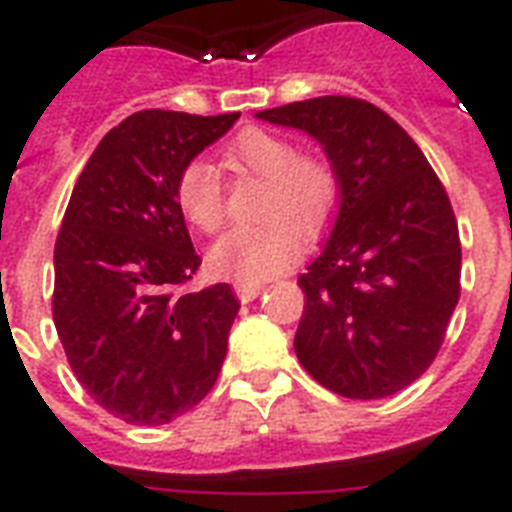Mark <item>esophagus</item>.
Segmentation results:
<instances>
[{"mask_svg": "<svg viewBox=\"0 0 512 512\" xmlns=\"http://www.w3.org/2000/svg\"><path fill=\"white\" fill-rule=\"evenodd\" d=\"M233 289H236V297H239L241 303H252L257 295H260V284H255V281H236L233 284Z\"/></svg>", "mask_w": 512, "mask_h": 512, "instance_id": "esophagus-1", "label": "esophagus"}]
</instances>
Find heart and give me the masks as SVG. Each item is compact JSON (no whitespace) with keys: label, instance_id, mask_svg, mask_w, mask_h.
<instances>
[{"label":"heart","instance_id":"obj_1","mask_svg":"<svg viewBox=\"0 0 512 512\" xmlns=\"http://www.w3.org/2000/svg\"><path fill=\"white\" fill-rule=\"evenodd\" d=\"M223 164L233 175L263 180L257 217L263 223L225 233L209 249V268L236 281H265L287 271L300 255V233L319 239L335 220L342 177L324 154H300L295 140L263 127H247L225 146ZM172 196L180 215L201 233L225 223V196L212 164L191 159L175 175Z\"/></svg>","mask_w":512,"mask_h":512}]
</instances>
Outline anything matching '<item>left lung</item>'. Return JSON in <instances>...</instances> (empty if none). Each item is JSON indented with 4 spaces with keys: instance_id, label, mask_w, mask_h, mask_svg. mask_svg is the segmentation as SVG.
<instances>
[{
    "instance_id": "1",
    "label": "left lung",
    "mask_w": 512,
    "mask_h": 512,
    "mask_svg": "<svg viewBox=\"0 0 512 512\" xmlns=\"http://www.w3.org/2000/svg\"><path fill=\"white\" fill-rule=\"evenodd\" d=\"M257 116L313 135L342 177L335 231L297 279V358L337 396H393L433 364L460 300V231L446 188L369 100L327 95Z\"/></svg>"
}]
</instances>
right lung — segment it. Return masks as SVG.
Wrapping results in <instances>:
<instances>
[{
	"label": "right lung",
	"mask_w": 512,
	"mask_h": 512,
	"mask_svg": "<svg viewBox=\"0 0 512 512\" xmlns=\"http://www.w3.org/2000/svg\"><path fill=\"white\" fill-rule=\"evenodd\" d=\"M239 114L138 111L100 140L55 241L52 319L76 380L130 425H164L215 385L239 300L175 292L201 257L172 196L177 170Z\"/></svg>",
	"instance_id": "1"
}]
</instances>
